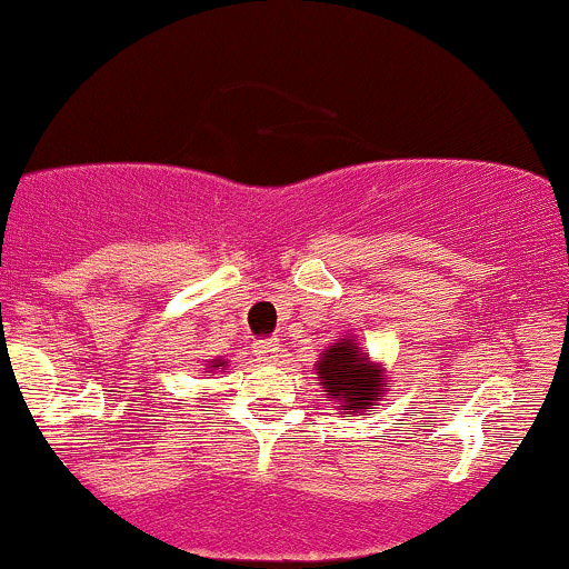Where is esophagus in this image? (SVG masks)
<instances>
[{
	"label": "esophagus",
	"instance_id": "34e87169",
	"mask_svg": "<svg viewBox=\"0 0 569 569\" xmlns=\"http://www.w3.org/2000/svg\"><path fill=\"white\" fill-rule=\"evenodd\" d=\"M254 356H257V361H262V365H279L284 356V350L279 342H257Z\"/></svg>",
	"mask_w": 569,
	"mask_h": 569
}]
</instances>
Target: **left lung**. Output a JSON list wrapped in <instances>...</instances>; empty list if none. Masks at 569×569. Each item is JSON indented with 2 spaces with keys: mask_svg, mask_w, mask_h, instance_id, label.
<instances>
[{
  "mask_svg": "<svg viewBox=\"0 0 569 569\" xmlns=\"http://www.w3.org/2000/svg\"><path fill=\"white\" fill-rule=\"evenodd\" d=\"M315 375L320 389L331 397L333 408L342 413H367L372 406L386 400L389 375L383 361H372L370 353L359 348L356 337H339L320 353Z\"/></svg>",
  "mask_w": 569,
  "mask_h": 569,
  "instance_id": "left-lung-1",
  "label": "left lung"
}]
</instances>
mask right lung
Listing matches in <instances>:
<instances>
[{"instance_id":"1","label":"right lung","mask_w":569,"mask_h":569,"mask_svg":"<svg viewBox=\"0 0 569 569\" xmlns=\"http://www.w3.org/2000/svg\"><path fill=\"white\" fill-rule=\"evenodd\" d=\"M227 365H230V361H227V359H213V361H210L208 367H204V370H208V372H213V370H224Z\"/></svg>"}]
</instances>
